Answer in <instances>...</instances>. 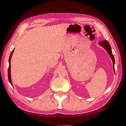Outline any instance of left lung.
Returning a JSON list of instances; mask_svg holds the SVG:
<instances>
[{
	"mask_svg": "<svg viewBox=\"0 0 126 126\" xmlns=\"http://www.w3.org/2000/svg\"><path fill=\"white\" fill-rule=\"evenodd\" d=\"M98 44L100 46H102V47H103L104 49H105L106 50L108 53V54L110 55V58L112 59V62H113V71L115 73V70H114L115 61H114V56H113V55L112 52V49H111V47H110V45L109 43L106 40H104V41L99 42Z\"/></svg>",
	"mask_w": 126,
	"mask_h": 126,
	"instance_id": "obj_1",
	"label": "left lung"
}]
</instances>
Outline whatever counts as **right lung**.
<instances>
[{
    "instance_id": "obj_1",
    "label": "right lung",
    "mask_w": 126,
    "mask_h": 126,
    "mask_svg": "<svg viewBox=\"0 0 126 126\" xmlns=\"http://www.w3.org/2000/svg\"><path fill=\"white\" fill-rule=\"evenodd\" d=\"M14 50V49H13L12 52L10 53V55L9 56V68H8V79H9V81L10 82V83L12 85V79H11V74H10V61H11V58H12V56L13 53V52Z\"/></svg>"
}]
</instances>
